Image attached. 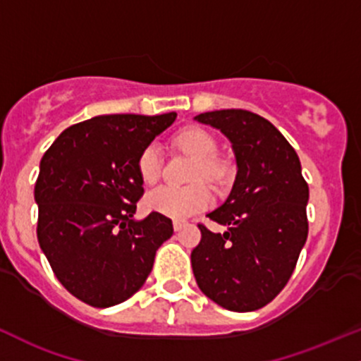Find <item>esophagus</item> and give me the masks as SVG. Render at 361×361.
I'll return each mask as SVG.
<instances>
[{"mask_svg":"<svg viewBox=\"0 0 361 361\" xmlns=\"http://www.w3.org/2000/svg\"><path fill=\"white\" fill-rule=\"evenodd\" d=\"M185 226H187V223H185V221H174V223H173L174 231H181V229H183Z\"/></svg>","mask_w":361,"mask_h":361,"instance_id":"esophagus-1","label":"esophagus"}]
</instances>
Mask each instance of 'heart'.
<instances>
[{
	"label": "heart",
	"mask_w": 361,
	"mask_h": 361,
	"mask_svg": "<svg viewBox=\"0 0 361 361\" xmlns=\"http://www.w3.org/2000/svg\"><path fill=\"white\" fill-rule=\"evenodd\" d=\"M173 144L183 152L195 157L192 168V181L205 180L212 185H219L229 171L228 161L216 152L217 140L209 130L190 125L181 128L173 137ZM137 171L145 185H154L161 178L162 157L156 144H147L137 157ZM212 204V192L205 183L192 185L187 188L159 187L145 197V207L150 212L187 219L193 214L204 211Z\"/></svg>",
	"instance_id": "heart-1"
}]
</instances>
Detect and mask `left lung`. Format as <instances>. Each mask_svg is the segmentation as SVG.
I'll use <instances>...</instances> for the list:
<instances>
[{"instance_id":"left-lung-1","label":"left lung","mask_w":361,"mask_h":361,"mask_svg":"<svg viewBox=\"0 0 361 361\" xmlns=\"http://www.w3.org/2000/svg\"><path fill=\"white\" fill-rule=\"evenodd\" d=\"M195 120L231 140L238 174L228 200L207 216L228 229L221 235L199 223L193 276L221 307L259 310L286 286L308 236V185L298 154L271 121L252 111H211Z\"/></svg>"}]
</instances>
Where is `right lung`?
<instances>
[{
  "mask_svg": "<svg viewBox=\"0 0 361 361\" xmlns=\"http://www.w3.org/2000/svg\"><path fill=\"white\" fill-rule=\"evenodd\" d=\"M174 118L102 114L71 125L42 156L34 188L39 245L59 283L90 307L135 295L173 236L169 217H132L144 195L138 154Z\"/></svg>",
  "mask_w": 361,
  "mask_h": 361,
  "instance_id": "add662e5",
  "label": "right lung"
}]
</instances>
